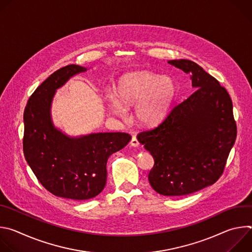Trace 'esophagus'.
Returning <instances> with one entry per match:
<instances>
[{"instance_id":"obj_1","label":"esophagus","mask_w":252,"mask_h":252,"mask_svg":"<svg viewBox=\"0 0 252 252\" xmlns=\"http://www.w3.org/2000/svg\"><path fill=\"white\" fill-rule=\"evenodd\" d=\"M138 145H139V142H138L137 138H136L135 136H132V137H131V140H130V146L135 148V147H138Z\"/></svg>"}]
</instances>
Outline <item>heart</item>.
Here are the masks:
<instances>
[{
  "label": "heart",
  "mask_w": 252,
  "mask_h": 252,
  "mask_svg": "<svg viewBox=\"0 0 252 252\" xmlns=\"http://www.w3.org/2000/svg\"><path fill=\"white\" fill-rule=\"evenodd\" d=\"M176 96V85L166 76L138 70L123 76L118 82L117 95L106 94L109 110L124 116L126 107L134 106L135 120L146 126H154L169 114Z\"/></svg>",
  "instance_id": "heart-1"
}]
</instances>
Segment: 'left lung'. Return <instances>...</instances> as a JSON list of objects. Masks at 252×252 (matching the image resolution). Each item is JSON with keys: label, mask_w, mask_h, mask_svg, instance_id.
<instances>
[{"label": "left lung", "mask_w": 252, "mask_h": 252, "mask_svg": "<svg viewBox=\"0 0 252 252\" xmlns=\"http://www.w3.org/2000/svg\"><path fill=\"white\" fill-rule=\"evenodd\" d=\"M168 63L190 76L195 91L137 139L155 160L149 173L152 188L162 195L181 196L220 177L235 142L236 124L231 98L219 81L192 61Z\"/></svg>", "instance_id": "obj_1"}]
</instances>
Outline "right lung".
<instances>
[{"mask_svg": "<svg viewBox=\"0 0 252 252\" xmlns=\"http://www.w3.org/2000/svg\"><path fill=\"white\" fill-rule=\"evenodd\" d=\"M88 67L68 64L52 74L30 96L24 112L25 158L42 186L59 197L85 200L101 192L106 161L131 136L125 132H94L69 136L55 126L52 102L58 89Z\"/></svg>", "mask_w": 252, "mask_h": 252, "instance_id": "add662e5", "label": "right lung"}]
</instances>
